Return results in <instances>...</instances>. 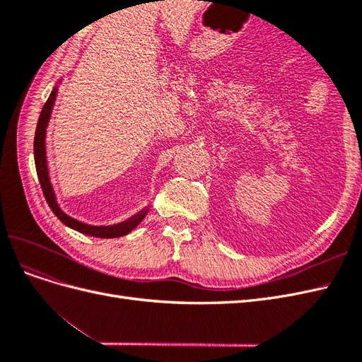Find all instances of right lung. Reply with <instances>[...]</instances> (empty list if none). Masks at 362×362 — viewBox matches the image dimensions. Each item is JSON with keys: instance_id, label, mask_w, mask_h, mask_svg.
Segmentation results:
<instances>
[{"instance_id": "add662e5", "label": "right lung", "mask_w": 362, "mask_h": 362, "mask_svg": "<svg viewBox=\"0 0 362 362\" xmlns=\"http://www.w3.org/2000/svg\"><path fill=\"white\" fill-rule=\"evenodd\" d=\"M56 96H57V87H54L48 101L43 105L39 120H37V127H36V133H35V163H36V172H37V178L40 182V187L43 192V196L49 205V208L52 210V213L56 214L60 221L75 229V231L92 235V237H101V238H115V237H122L127 235L128 233L133 231V229L144 221V217L146 216V210L140 211L139 214L133 216L128 221L117 223L113 226H92L87 225L83 222L75 221V218L69 217L68 214H64L60 206L56 201V194H54L52 185L49 182V175H48V168H47V151H45V136H47V127L49 122V116L52 112L54 103H56Z\"/></svg>"}]
</instances>
